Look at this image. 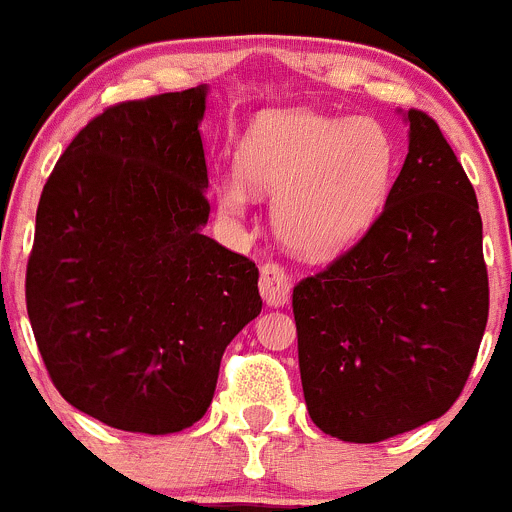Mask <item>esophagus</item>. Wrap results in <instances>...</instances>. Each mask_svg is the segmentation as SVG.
Masks as SVG:
<instances>
[{
  "label": "esophagus",
  "instance_id": "esophagus-1",
  "mask_svg": "<svg viewBox=\"0 0 512 512\" xmlns=\"http://www.w3.org/2000/svg\"><path fill=\"white\" fill-rule=\"evenodd\" d=\"M258 288H261V296L268 306H283L291 298V281H288L286 271L278 263L268 261L261 266V281H258Z\"/></svg>",
  "mask_w": 512,
  "mask_h": 512
}]
</instances>
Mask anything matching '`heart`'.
<instances>
[{
	"mask_svg": "<svg viewBox=\"0 0 512 512\" xmlns=\"http://www.w3.org/2000/svg\"><path fill=\"white\" fill-rule=\"evenodd\" d=\"M239 171L254 191L273 196L281 239L306 256L351 246L378 219L396 171V144L373 119L316 111H268L239 146ZM249 191L219 186V209L239 219Z\"/></svg>",
	"mask_w": 512,
	"mask_h": 512,
	"instance_id": "1",
	"label": "heart"
}]
</instances>
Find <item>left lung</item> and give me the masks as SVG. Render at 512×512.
<instances>
[{
  "instance_id": "1",
  "label": "left lung",
  "mask_w": 512,
  "mask_h": 512,
  "mask_svg": "<svg viewBox=\"0 0 512 512\" xmlns=\"http://www.w3.org/2000/svg\"><path fill=\"white\" fill-rule=\"evenodd\" d=\"M378 219L293 286L308 416L378 443L443 416L463 393L485 323L488 268L473 184L426 111Z\"/></svg>"
}]
</instances>
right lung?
<instances>
[{
    "mask_svg": "<svg viewBox=\"0 0 512 512\" xmlns=\"http://www.w3.org/2000/svg\"><path fill=\"white\" fill-rule=\"evenodd\" d=\"M206 86L119 101L44 184L27 313L57 391L131 433L194 426L221 356L261 313L258 268L201 234Z\"/></svg>",
    "mask_w": 512,
    "mask_h": 512,
    "instance_id": "obj_1",
    "label": "right lung"
}]
</instances>
